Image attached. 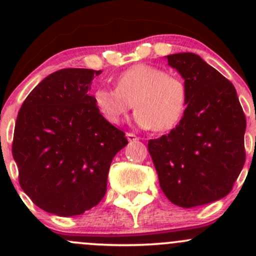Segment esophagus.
<instances>
[{
    "mask_svg": "<svg viewBox=\"0 0 256 256\" xmlns=\"http://www.w3.org/2000/svg\"><path fill=\"white\" fill-rule=\"evenodd\" d=\"M126 138H128V142H135V141L138 140V136L135 135V134H131V132H128L126 134Z\"/></svg>",
    "mask_w": 256,
    "mask_h": 256,
    "instance_id": "34e87169",
    "label": "esophagus"
}]
</instances>
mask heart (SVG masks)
I'll return each instance as SVG.
<instances>
[{
	"label": "heart",
	"instance_id": "obj_1",
	"mask_svg": "<svg viewBox=\"0 0 256 256\" xmlns=\"http://www.w3.org/2000/svg\"><path fill=\"white\" fill-rule=\"evenodd\" d=\"M116 89L98 88L94 104L105 120L118 125L135 106L142 128L167 131L177 125L186 105V85L174 74L148 64H136L116 76Z\"/></svg>",
	"mask_w": 256,
	"mask_h": 256
}]
</instances>
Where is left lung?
<instances>
[{
	"mask_svg": "<svg viewBox=\"0 0 256 256\" xmlns=\"http://www.w3.org/2000/svg\"><path fill=\"white\" fill-rule=\"evenodd\" d=\"M166 59L184 79L187 108L171 132L147 147L161 190L174 204H208L226 197L242 172L246 120L234 85L200 56Z\"/></svg>",
	"mask_w": 256,
	"mask_h": 256,
	"instance_id": "obj_1",
	"label": "left lung"
}]
</instances>
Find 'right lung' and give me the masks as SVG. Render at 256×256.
I'll return each mask as SVG.
<instances>
[{"mask_svg":"<svg viewBox=\"0 0 256 256\" xmlns=\"http://www.w3.org/2000/svg\"><path fill=\"white\" fill-rule=\"evenodd\" d=\"M100 73L56 72L30 92L18 112L12 154L20 188L48 213L72 216L95 207L106 193L112 158L128 144L89 95Z\"/></svg>","mask_w":256,"mask_h":256,"instance_id":"right-lung-1","label":"right lung"}]
</instances>
